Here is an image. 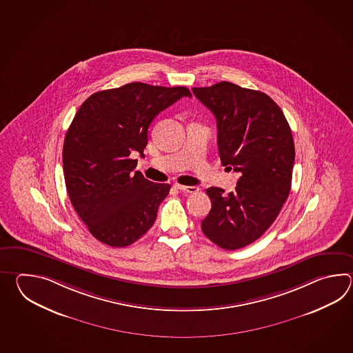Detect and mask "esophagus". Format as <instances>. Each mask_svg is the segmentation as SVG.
I'll list each match as a JSON object with an SVG mask.
<instances>
[{"mask_svg":"<svg viewBox=\"0 0 353 353\" xmlns=\"http://www.w3.org/2000/svg\"><path fill=\"white\" fill-rule=\"evenodd\" d=\"M174 187L176 188V189H179L181 192H187V193H195V192H198V188L196 187H188V185H181V184H174Z\"/></svg>","mask_w":353,"mask_h":353,"instance_id":"esophagus-1","label":"esophagus"}]
</instances>
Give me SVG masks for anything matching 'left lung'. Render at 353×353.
Returning a JSON list of instances; mask_svg holds the SVG:
<instances>
[{"mask_svg":"<svg viewBox=\"0 0 353 353\" xmlns=\"http://www.w3.org/2000/svg\"><path fill=\"white\" fill-rule=\"evenodd\" d=\"M217 120L222 165L241 174L234 192L208 188L202 231L225 250L245 248L278 217L292 188L295 148L283 111L268 94L230 82L192 88Z\"/></svg>","mask_w":353,"mask_h":353,"instance_id":"obj_1","label":"left lung"}]
</instances>
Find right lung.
<instances>
[{
    "instance_id": "right-lung-1",
    "label": "right lung",
    "mask_w": 353,
    "mask_h": 353,
    "mask_svg": "<svg viewBox=\"0 0 353 353\" xmlns=\"http://www.w3.org/2000/svg\"><path fill=\"white\" fill-rule=\"evenodd\" d=\"M185 87L134 82L87 98L68 128L63 170L68 195L93 237L112 248L132 245L150 230L169 184L134 172L148 145V130Z\"/></svg>"
}]
</instances>
